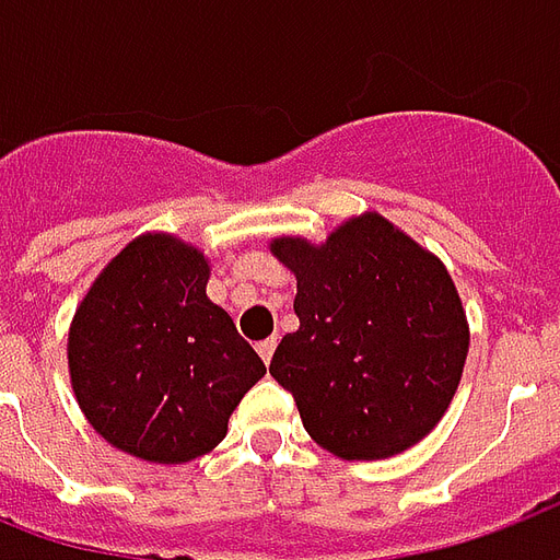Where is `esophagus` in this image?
<instances>
[{
    "mask_svg": "<svg viewBox=\"0 0 560 560\" xmlns=\"http://www.w3.org/2000/svg\"><path fill=\"white\" fill-rule=\"evenodd\" d=\"M275 349H277V337H268V340L256 342V352L262 358L265 364H271V358H275Z\"/></svg>",
    "mask_w": 560,
    "mask_h": 560,
    "instance_id": "34e87169",
    "label": "esophagus"
}]
</instances>
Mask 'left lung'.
Masks as SVG:
<instances>
[{"instance_id": "obj_1", "label": "left lung", "mask_w": 560, "mask_h": 560, "mask_svg": "<svg viewBox=\"0 0 560 560\" xmlns=\"http://www.w3.org/2000/svg\"><path fill=\"white\" fill-rule=\"evenodd\" d=\"M298 280V330L271 358L310 439L340 459L409 451L444 418L463 378L468 319L444 262L364 211L322 244L280 235Z\"/></svg>"}]
</instances>
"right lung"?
<instances>
[{"label": "right lung", "mask_w": 560, "mask_h": 560, "mask_svg": "<svg viewBox=\"0 0 560 560\" xmlns=\"http://www.w3.org/2000/svg\"><path fill=\"white\" fill-rule=\"evenodd\" d=\"M208 275L199 247L145 232L104 265L73 313V397L101 439L145 463L214 451L265 375L230 313L206 295Z\"/></svg>", "instance_id": "right-lung-1"}]
</instances>
